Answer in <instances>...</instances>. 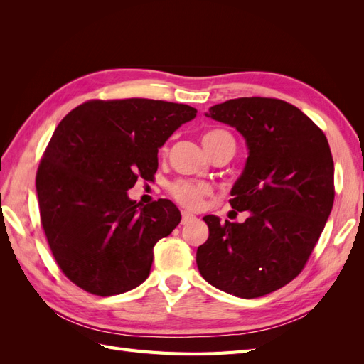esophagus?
<instances>
[{"label":"esophagus","mask_w":364,"mask_h":364,"mask_svg":"<svg viewBox=\"0 0 364 364\" xmlns=\"http://www.w3.org/2000/svg\"><path fill=\"white\" fill-rule=\"evenodd\" d=\"M194 218H196L194 214H191L188 211H182V223H188V222H191V220H194Z\"/></svg>","instance_id":"1"}]
</instances>
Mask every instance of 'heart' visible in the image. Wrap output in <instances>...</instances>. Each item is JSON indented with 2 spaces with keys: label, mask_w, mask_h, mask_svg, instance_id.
Segmentation results:
<instances>
[{
  "label": "heart",
  "mask_w": 364,
  "mask_h": 364,
  "mask_svg": "<svg viewBox=\"0 0 364 364\" xmlns=\"http://www.w3.org/2000/svg\"><path fill=\"white\" fill-rule=\"evenodd\" d=\"M203 147L209 153V156L214 155L217 151H232L237 150V142L230 132L225 129H211L203 134L202 136ZM170 194L174 197L179 203L188 206V208H197L206 194H209V186L203 183H193L178 181L170 185Z\"/></svg>",
  "instance_id": "heart-1"
}]
</instances>
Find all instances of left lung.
Returning a JSON list of instances; mask_svg holds the SVG:
<instances>
[{"label": "left lung", "instance_id": "8db88e82", "mask_svg": "<svg viewBox=\"0 0 364 364\" xmlns=\"http://www.w3.org/2000/svg\"><path fill=\"white\" fill-rule=\"evenodd\" d=\"M206 117L235 127L249 156L230 190L243 223L205 215L209 237L196 253L215 289L253 299L284 287L304 269L334 203V162L323 132L278 98L243 97Z\"/></svg>", "mask_w": 364, "mask_h": 364}]
</instances>
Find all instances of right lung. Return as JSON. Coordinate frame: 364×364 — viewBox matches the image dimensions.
Wrapping results in <instances>:
<instances>
[{"instance_id":"obj_1","label":"right lung","mask_w":364,"mask_h":364,"mask_svg":"<svg viewBox=\"0 0 364 364\" xmlns=\"http://www.w3.org/2000/svg\"><path fill=\"white\" fill-rule=\"evenodd\" d=\"M197 111L149 98L86 102L65 117L36 174L43 232L67 278L97 296L138 287L153 247L181 223L171 200L149 205L127 191L151 181L158 150Z\"/></svg>"}]
</instances>
